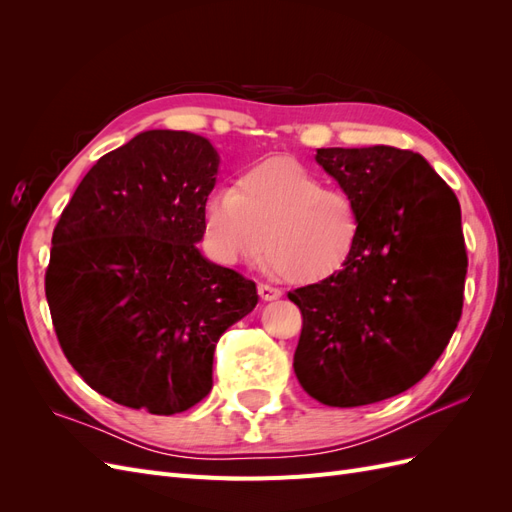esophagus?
Masks as SVG:
<instances>
[{"label":"esophagus","mask_w":512,"mask_h":512,"mask_svg":"<svg viewBox=\"0 0 512 512\" xmlns=\"http://www.w3.org/2000/svg\"><path fill=\"white\" fill-rule=\"evenodd\" d=\"M258 294H260L262 301H275V299L282 297V290L273 288L269 284H258Z\"/></svg>","instance_id":"esophagus-1"}]
</instances>
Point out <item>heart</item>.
Segmentation results:
<instances>
[{
	"label": "heart",
	"instance_id": "heart-1",
	"mask_svg": "<svg viewBox=\"0 0 512 512\" xmlns=\"http://www.w3.org/2000/svg\"><path fill=\"white\" fill-rule=\"evenodd\" d=\"M209 254L222 265L260 258L290 282H320L342 269L361 235L354 200L290 158L239 175L235 190H213L203 205Z\"/></svg>",
	"mask_w": 512,
	"mask_h": 512
}]
</instances>
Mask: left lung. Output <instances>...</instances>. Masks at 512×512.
Segmentation results:
<instances>
[{
  "mask_svg": "<svg viewBox=\"0 0 512 512\" xmlns=\"http://www.w3.org/2000/svg\"><path fill=\"white\" fill-rule=\"evenodd\" d=\"M316 162L354 200L361 235L337 273L288 292L303 316L292 367L324 406L376 404L425 378L457 329L468 271L459 200L408 149L329 147Z\"/></svg>",
  "mask_w": 512,
  "mask_h": 512,
  "instance_id": "obj_1",
  "label": "left lung"
}]
</instances>
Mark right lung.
Masks as SVG:
<instances>
[{"mask_svg": "<svg viewBox=\"0 0 512 512\" xmlns=\"http://www.w3.org/2000/svg\"><path fill=\"white\" fill-rule=\"evenodd\" d=\"M218 168L205 136L141 132L91 166L53 230L44 290L59 346L115 404H198L215 344L258 303L252 280L196 247Z\"/></svg>", "mask_w": 512, "mask_h": 512, "instance_id": "obj_1", "label": "right lung"}]
</instances>
